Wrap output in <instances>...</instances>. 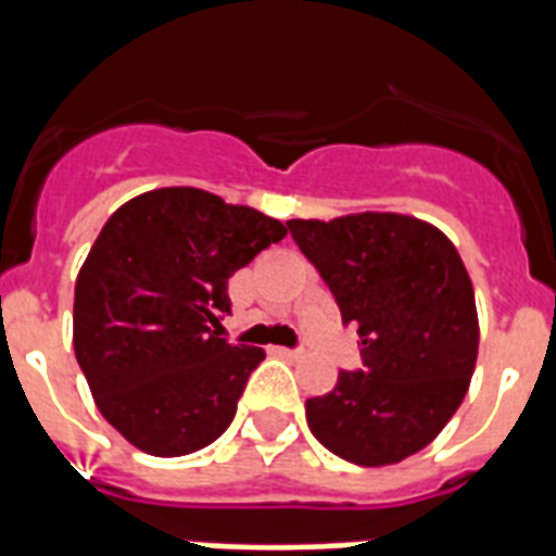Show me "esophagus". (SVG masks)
<instances>
[{
	"label": "esophagus",
	"instance_id": "34e87169",
	"mask_svg": "<svg viewBox=\"0 0 556 556\" xmlns=\"http://www.w3.org/2000/svg\"><path fill=\"white\" fill-rule=\"evenodd\" d=\"M268 352H270V355H279V357H300V355H303V349H288V346H270Z\"/></svg>",
	"mask_w": 556,
	"mask_h": 556
}]
</instances>
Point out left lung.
<instances>
[{
	"label": "left lung",
	"instance_id": "1",
	"mask_svg": "<svg viewBox=\"0 0 556 556\" xmlns=\"http://www.w3.org/2000/svg\"><path fill=\"white\" fill-rule=\"evenodd\" d=\"M305 260L357 326L364 366L305 401L314 439L364 467L427 447L465 401L479 352L465 262L439 227L397 213L291 218Z\"/></svg>",
	"mask_w": 556,
	"mask_h": 556
}]
</instances>
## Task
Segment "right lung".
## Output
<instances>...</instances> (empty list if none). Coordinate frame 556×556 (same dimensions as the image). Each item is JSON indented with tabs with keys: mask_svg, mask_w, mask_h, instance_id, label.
<instances>
[{
	"mask_svg": "<svg viewBox=\"0 0 556 556\" xmlns=\"http://www.w3.org/2000/svg\"><path fill=\"white\" fill-rule=\"evenodd\" d=\"M286 225L195 187L117 207L74 286V355L91 395L150 456H187L230 427L260 346L222 338L227 279Z\"/></svg>",
	"mask_w": 556,
	"mask_h": 556,
	"instance_id": "obj_1",
	"label": "right lung"
}]
</instances>
